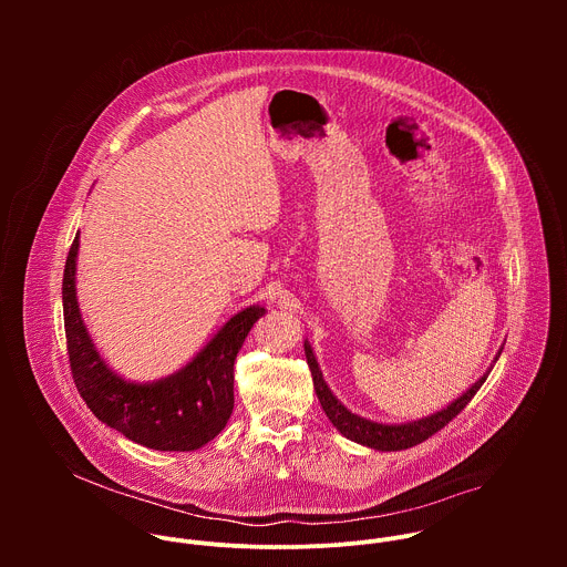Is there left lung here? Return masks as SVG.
<instances>
[{"mask_svg":"<svg viewBox=\"0 0 567 567\" xmlns=\"http://www.w3.org/2000/svg\"><path fill=\"white\" fill-rule=\"evenodd\" d=\"M503 348L498 350L494 363L498 361ZM305 357H307V365L311 370V379H313V390L318 394V401L322 411H326V415L330 417V422L337 426V431L357 442V444H363L368 449H374V451H403V449H411V446H417L422 444L424 440H429L431 435H435L440 429H444L457 413L464 411L466 403L473 399V394L480 390V385L487 381L492 368L484 372L464 394H460L453 403H449L446 409L429 415V417H422V420H415V422H409V424H379V422H372V420H365L361 415H354L352 411H348L343 403L332 394V390L328 388L326 379H322V372L318 368V361L313 357V350L311 346L305 341Z\"/></svg>","mask_w":567,"mask_h":567,"instance_id":"1","label":"left lung"}]
</instances>
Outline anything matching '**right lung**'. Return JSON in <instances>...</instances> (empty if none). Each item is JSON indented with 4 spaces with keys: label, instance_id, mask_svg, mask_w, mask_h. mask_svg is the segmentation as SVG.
Wrapping results in <instances>:
<instances>
[{
    "label": "right lung",
    "instance_id": "1",
    "mask_svg": "<svg viewBox=\"0 0 567 567\" xmlns=\"http://www.w3.org/2000/svg\"><path fill=\"white\" fill-rule=\"evenodd\" d=\"M75 233L62 278L71 374L87 409L110 429L154 451H197L221 433L233 413V363L265 307L230 316L182 370L152 383L118 377L99 354L75 296Z\"/></svg>",
    "mask_w": 567,
    "mask_h": 567
}]
</instances>
